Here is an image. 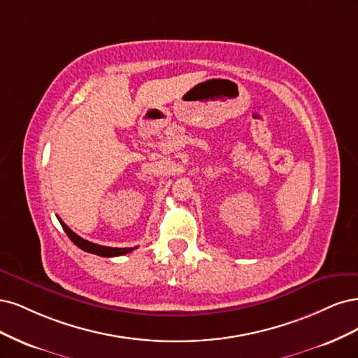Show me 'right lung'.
I'll return each instance as SVG.
<instances>
[{"mask_svg":"<svg viewBox=\"0 0 358 358\" xmlns=\"http://www.w3.org/2000/svg\"><path fill=\"white\" fill-rule=\"evenodd\" d=\"M57 220H59L62 229L65 230V234L68 235V238H70L74 244L82 248L83 251H87V252H92V255H96V256H102V257H116V256H123V255H128V252L134 251L136 247L134 248H113V247H106V245H98V244H94V242L90 241H86L83 239L82 236H78L77 234H74L73 230L68 227L59 217H57Z\"/></svg>","mask_w":358,"mask_h":358,"instance_id":"1","label":"right lung"}]
</instances>
